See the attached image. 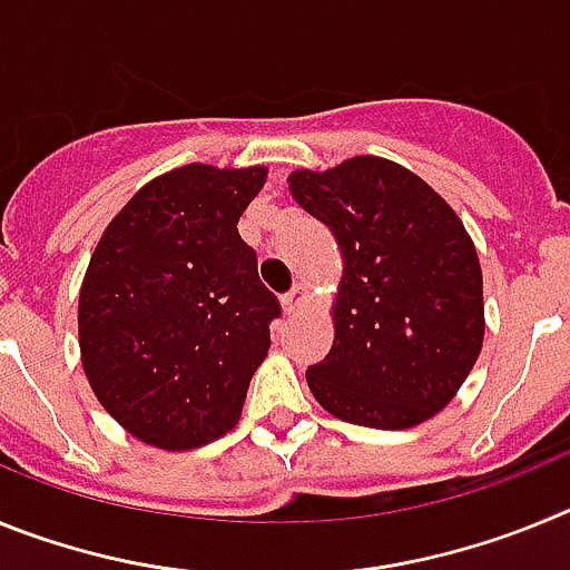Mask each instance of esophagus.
I'll return each instance as SVG.
<instances>
[{
  "mask_svg": "<svg viewBox=\"0 0 570 570\" xmlns=\"http://www.w3.org/2000/svg\"><path fill=\"white\" fill-rule=\"evenodd\" d=\"M305 302H308V291L302 288V285H296L291 294L282 296V308H285V314H296V311L305 308Z\"/></svg>",
  "mask_w": 570,
  "mask_h": 570,
  "instance_id": "34e87169",
  "label": "esophagus"
}]
</instances>
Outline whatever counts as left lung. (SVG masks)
Wrapping results in <instances>:
<instances>
[{"label": "left lung", "mask_w": 570, "mask_h": 570, "mask_svg": "<svg viewBox=\"0 0 570 570\" xmlns=\"http://www.w3.org/2000/svg\"><path fill=\"white\" fill-rule=\"evenodd\" d=\"M288 188L342 250L334 345L308 367L336 420L402 431L454 400L485 336L482 268L454 208L380 156L294 170Z\"/></svg>", "instance_id": "obj_1"}]
</instances>
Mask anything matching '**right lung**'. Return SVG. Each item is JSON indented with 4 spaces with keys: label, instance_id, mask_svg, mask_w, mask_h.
I'll list each match as a JSON object with an SVG mask.
<instances>
[{
    "label": "right lung",
    "instance_id": "obj_1",
    "mask_svg": "<svg viewBox=\"0 0 570 570\" xmlns=\"http://www.w3.org/2000/svg\"><path fill=\"white\" fill-rule=\"evenodd\" d=\"M268 170L185 165L136 190L79 291V347L102 407L136 440L190 451L239 422L279 302L236 230Z\"/></svg>",
    "mask_w": 570,
    "mask_h": 570
}]
</instances>
